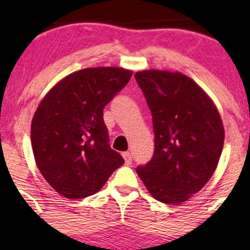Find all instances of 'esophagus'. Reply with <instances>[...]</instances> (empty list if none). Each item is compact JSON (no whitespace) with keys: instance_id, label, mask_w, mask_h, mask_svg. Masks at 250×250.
I'll return each instance as SVG.
<instances>
[{"instance_id":"34e87169","label":"esophagus","mask_w":250,"mask_h":250,"mask_svg":"<svg viewBox=\"0 0 250 250\" xmlns=\"http://www.w3.org/2000/svg\"><path fill=\"white\" fill-rule=\"evenodd\" d=\"M122 156L125 161V165H130L132 163V155L129 152H123Z\"/></svg>"}]
</instances>
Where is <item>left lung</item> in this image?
I'll list each match as a JSON object with an SVG mask.
<instances>
[{
  "label": "left lung",
  "instance_id": "8db88e82",
  "mask_svg": "<svg viewBox=\"0 0 250 250\" xmlns=\"http://www.w3.org/2000/svg\"><path fill=\"white\" fill-rule=\"evenodd\" d=\"M151 110L155 152L137 168L153 198L180 204L213 175L224 146V125L215 105L180 72L145 70L134 75Z\"/></svg>",
  "mask_w": 250,
  "mask_h": 250
}]
</instances>
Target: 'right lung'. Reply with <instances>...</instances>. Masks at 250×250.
Listing matches in <instances>:
<instances>
[{
    "instance_id": "right-lung-1",
    "label": "right lung",
    "mask_w": 250,
    "mask_h": 250,
    "mask_svg": "<svg viewBox=\"0 0 250 250\" xmlns=\"http://www.w3.org/2000/svg\"><path fill=\"white\" fill-rule=\"evenodd\" d=\"M122 67H88L57 83L31 123L35 161L47 183L71 200L97 193L125 163L110 147L103 110L129 82Z\"/></svg>"
}]
</instances>
